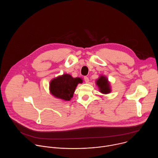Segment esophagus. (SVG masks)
<instances>
[{"label": "esophagus", "mask_w": 158, "mask_h": 158, "mask_svg": "<svg viewBox=\"0 0 158 158\" xmlns=\"http://www.w3.org/2000/svg\"><path fill=\"white\" fill-rule=\"evenodd\" d=\"M84 81H85V82H86V83H88V82H89V79L88 77H86V76H85V77H84Z\"/></svg>", "instance_id": "1"}]
</instances>
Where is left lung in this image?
Masks as SVG:
<instances>
[{
    "label": "left lung",
    "mask_w": 158,
    "mask_h": 158,
    "mask_svg": "<svg viewBox=\"0 0 158 158\" xmlns=\"http://www.w3.org/2000/svg\"><path fill=\"white\" fill-rule=\"evenodd\" d=\"M96 84L99 88V92L103 94H107L111 92V87L107 77L101 75L96 81Z\"/></svg>",
    "instance_id": "obj_1"
}]
</instances>
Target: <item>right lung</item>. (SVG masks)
Masks as SVG:
<instances>
[{
  "mask_svg": "<svg viewBox=\"0 0 158 158\" xmlns=\"http://www.w3.org/2000/svg\"><path fill=\"white\" fill-rule=\"evenodd\" d=\"M80 77H73L71 75L64 74L52 79L49 84L51 94L55 98L69 101L73 97L78 84L82 83Z\"/></svg>",
  "mask_w": 158,
  "mask_h": 158,
  "instance_id": "add662e5",
  "label": "right lung"
}]
</instances>
